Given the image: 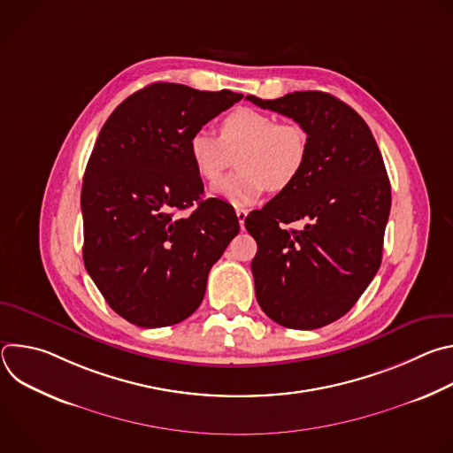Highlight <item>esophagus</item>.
Here are the masks:
<instances>
[{"instance_id":"34e87169","label":"esophagus","mask_w":453,"mask_h":453,"mask_svg":"<svg viewBox=\"0 0 453 453\" xmlns=\"http://www.w3.org/2000/svg\"><path fill=\"white\" fill-rule=\"evenodd\" d=\"M236 217H238L240 227L243 229V222H245V217H247V210H243V208H236Z\"/></svg>"}]
</instances>
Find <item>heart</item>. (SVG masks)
<instances>
[{"mask_svg":"<svg viewBox=\"0 0 453 453\" xmlns=\"http://www.w3.org/2000/svg\"><path fill=\"white\" fill-rule=\"evenodd\" d=\"M308 154V133L273 112L238 107L219 123V136L199 128L188 138V156L197 175L215 184L233 165L238 170L215 186L234 206H249L269 189L281 191L299 177Z\"/></svg>","mask_w":453,"mask_h":453,"instance_id":"b5f03b06","label":"heart"}]
</instances>
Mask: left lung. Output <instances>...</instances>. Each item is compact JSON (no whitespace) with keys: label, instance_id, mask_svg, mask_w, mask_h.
Wrapping results in <instances>:
<instances>
[{"label":"left lung","instance_id":"left-lung-1","mask_svg":"<svg viewBox=\"0 0 453 453\" xmlns=\"http://www.w3.org/2000/svg\"><path fill=\"white\" fill-rule=\"evenodd\" d=\"M247 100L308 133L299 177L245 217L257 243L256 299L285 328H322L353 308L380 269L389 177L367 123L342 100L322 91ZM297 219L305 222L301 230L282 226Z\"/></svg>","mask_w":453,"mask_h":453}]
</instances>
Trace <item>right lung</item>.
I'll use <instances>...</instances> for the list:
<instances>
[{"label": "right lung", "mask_w": 453, "mask_h": 453, "mask_svg": "<svg viewBox=\"0 0 453 453\" xmlns=\"http://www.w3.org/2000/svg\"><path fill=\"white\" fill-rule=\"evenodd\" d=\"M242 98L156 82L123 100L98 134L81 196L84 265L107 304L140 328L196 311L240 231L231 204L203 201L188 138Z\"/></svg>", "instance_id": "1"}]
</instances>
